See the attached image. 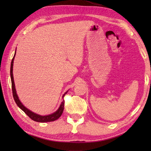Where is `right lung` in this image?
<instances>
[{
	"label": "right lung",
	"mask_w": 151,
	"mask_h": 151,
	"mask_svg": "<svg viewBox=\"0 0 151 151\" xmlns=\"http://www.w3.org/2000/svg\"><path fill=\"white\" fill-rule=\"evenodd\" d=\"M16 54V50L15 52L14 56L13 58V59L12 60L11 62V67H10V77H11V81H12V92H13V97H14V99L15 100V102H16V104L20 108L21 110L23 111L25 114H26L28 117H29L32 119L34 120V121L36 122H40V123H46V122H51V121H54L56 119H58L61 115H62L63 111V109H64V100H63V97L67 93L68 91H67L65 93H64L62 96V99L63 101L61 102L60 107L54 113L49 114V115H41L39 114H37L34 112L30 110L29 109H28L26 108L22 104V102L20 101L19 99L18 95L17 94V92H16V89H15V83H14V75H13V66H14V60L15 58V56Z\"/></svg>",
	"instance_id": "1"
}]
</instances>
